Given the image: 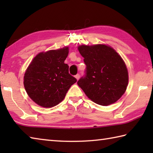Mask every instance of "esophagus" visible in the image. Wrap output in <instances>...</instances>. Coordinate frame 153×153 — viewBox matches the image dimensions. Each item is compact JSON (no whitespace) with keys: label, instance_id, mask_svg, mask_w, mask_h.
Wrapping results in <instances>:
<instances>
[{"label":"esophagus","instance_id":"obj_1","mask_svg":"<svg viewBox=\"0 0 153 153\" xmlns=\"http://www.w3.org/2000/svg\"><path fill=\"white\" fill-rule=\"evenodd\" d=\"M75 77H76V78L77 79V80H78V79H79V77H80L79 74H77V75H76V76H75Z\"/></svg>","mask_w":153,"mask_h":153}]
</instances>
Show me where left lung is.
I'll return each instance as SVG.
<instances>
[{"label": "left lung", "mask_w": 153, "mask_h": 153, "mask_svg": "<svg viewBox=\"0 0 153 153\" xmlns=\"http://www.w3.org/2000/svg\"><path fill=\"white\" fill-rule=\"evenodd\" d=\"M78 51L86 67L77 85L97 104L107 106L115 102L128 84V69L122 58L105 45H81Z\"/></svg>", "instance_id": "obj_1"}]
</instances>
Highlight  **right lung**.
Segmentation results:
<instances>
[{"label": "right lung", "instance_id": "right-lung-1", "mask_svg": "<svg viewBox=\"0 0 153 153\" xmlns=\"http://www.w3.org/2000/svg\"><path fill=\"white\" fill-rule=\"evenodd\" d=\"M68 53V47L42 52L28 66L24 75V87L37 105L45 108L57 105L77 82L69 74L68 65L64 63Z\"/></svg>", "mask_w": 153, "mask_h": 153}]
</instances>
